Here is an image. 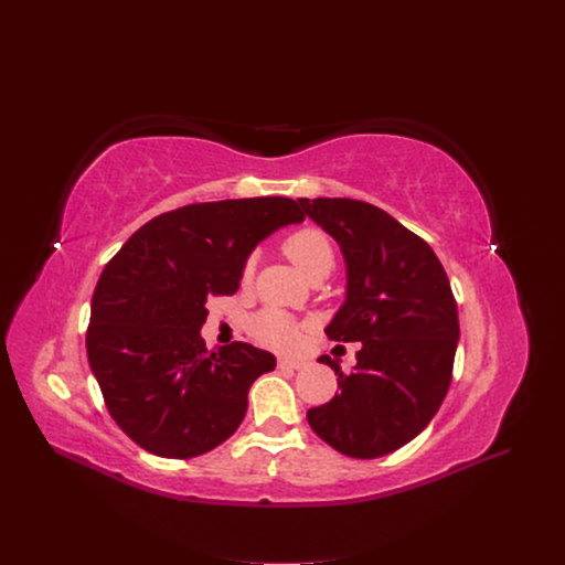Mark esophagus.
I'll return each instance as SVG.
<instances>
[{"label": "esophagus", "instance_id": "obj_1", "mask_svg": "<svg viewBox=\"0 0 565 565\" xmlns=\"http://www.w3.org/2000/svg\"><path fill=\"white\" fill-rule=\"evenodd\" d=\"M277 364H279V369H290V371H297L303 366L301 360H288V358H279Z\"/></svg>", "mask_w": 565, "mask_h": 565}]
</instances>
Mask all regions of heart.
Here are the masks:
<instances>
[{"instance_id": "obj_1", "label": "heart", "mask_w": 565, "mask_h": 565, "mask_svg": "<svg viewBox=\"0 0 565 565\" xmlns=\"http://www.w3.org/2000/svg\"><path fill=\"white\" fill-rule=\"evenodd\" d=\"M281 250L295 264V268L310 281L329 277L331 270L335 268L333 241L324 230L315 225H306L290 232L281 241ZM253 273H255V257H248L244 264V270H241V279L250 281ZM250 331L257 338V342L279 351L292 349L299 340V327L295 324V319L275 308H268L255 315L250 321Z\"/></svg>"}]
</instances>
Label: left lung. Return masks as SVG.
<instances>
[{"label":"left lung","instance_id":"obj_1","mask_svg":"<svg viewBox=\"0 0 565 565\" xmlns=\"http://www.w3.org/2000/svg\"><path fill=\"white\" fill-rule=\"evenodd\" d=\"M340 244L347 301L329 324L333 342H362L358 364L338 375V393L308 409L312 431L351 458H380L414 440L451 384L458 308L447 273L423 236L384 210L353 199H299Z\"/></svg>","mask_w":565,"mask_h":565}]
</instances>
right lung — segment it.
<instances>
[{"mask_svg":"<svg viewBox=\"0 0 565 565\" xmlns=\"http://www.w3.org/2000/svg\"><path fill=\"white\" fill-rule=\"evenodd\" d=\"M303 221L284 196L192 203L131 234L105 266L87 355L116 425L142 449L194 458L225 443L275 355L246 342L207 351V299L234 295L253 248Z\"/></svg>","mask_w":565,"mask_h":565,"instance_id":"right-lung-1","label":"right lung"}]
</instances>
